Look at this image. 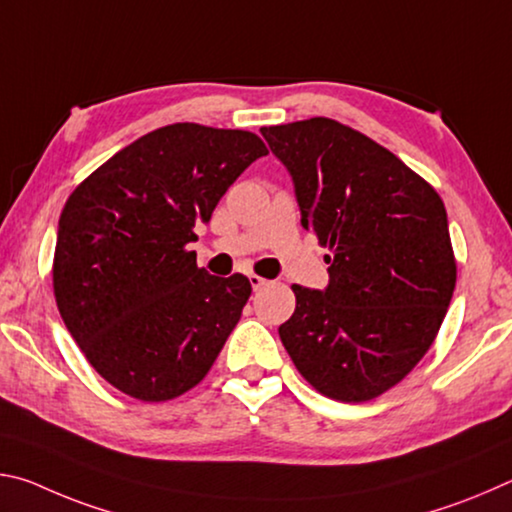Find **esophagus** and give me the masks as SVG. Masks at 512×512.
<instances>
[{"mask_svg":"<svg viewBox=\"0 0 512 512\" xmlns=\"http://www.w3.org/2000/svg\"><path fill=\"white\" fill-rule=\"evenodd\" d=\"M248 280H250V287H253L255 291L264 289L266 284H268V280H264V277H259V275H255V273H250V275H248Z\"/></svg>","mask_w":512,"mask_h":512,"instance_id":"1","label":"esophagus"}]
</instances>
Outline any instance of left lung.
Returning a JSON list of instances; mask_svg holds the SVG:
<instances>
[{
    "label": "left lung",
    "instance_id": "1",
    "mask_svg": "<svg viewBox=\"0 0 512 512\" xmlns=\"http://www.w3.org/2000/svg\"><path fill=\"white\" fill-rule=\"evenodd\" d=\"M302 225L329 250V284H293L280 339L320 395L368 402L409 375L443 325L456 259L443 198L354 128L327 117L264 126Z\"/></svg>",
    "mask_w": 512,
    "mask_h": 512
}]
</instances>
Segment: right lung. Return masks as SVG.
I'll return each instance as SVG.
<instances>
[{"mask_svg": "<svg viewBox=\"0 0 512 512\" xmlns=\"http://www.w3.org/2000/svg\"><path fill=\"white\" fill-rule=\"evenodd\" d=\"M266 144L171 124L92 171L58 221L54 296L85 359L117 391L167 402L210 372L250 298L248 277L196 266V223Z\"/></svg>", "mask_w": 512, "mask_h": 512, "instance_id": "obj_1", "label": "right lung"}]
</instances>
